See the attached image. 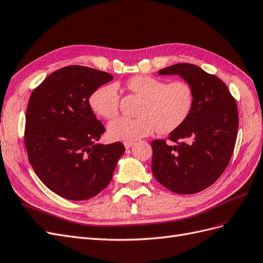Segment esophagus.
Here are the masks:
<instances>
[{
  "instance_id": "esophagus-1",
  "label": "esophagus",
  "mask_w": 263,
  "mask_h": 263,
  "mask_svg": "<svg viewBox=\"0 0 263 263\" xmlns=\"http://www.w3.org/2000/svg\"><path fill=\"white\" fill-rule=\"evenodd\" d=\"M133 145H134V142H133V141H125V142H124V146H125V148H126V149H129V148H132V147H133Z\"/></svg>"
}]
</instances>
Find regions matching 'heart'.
Listing matches in <instances>:
<instances>
[{
    "label": "heart",
    "mask_w": 263,
    "mask_h": 263,
    "mask_svg": "<svg viewBox=\"0 0 263 263\" xmlns=\"http://www.w3.org/2000/svg\"><path fill=\"white\" fill-rule=\"evenodd\" d=\"M127 89L144 99L137 118L121 117L112 122L107 132L113 140L135 141L154 133L166 134L185 121L193 105V91L184 81L166 83L161 79L136 76L126 82ZM118 92L107 84L95 91L90 99L93 110L101 117L112 119L118 114Z\"/></svg>",
    "instance_id": "heart-1"
}]
</instances>
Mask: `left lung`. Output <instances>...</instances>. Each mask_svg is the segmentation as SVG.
Returning <instances> with one entry per match:
<instances>
[{
  "label": "left lung",
  "instance_id": "obj_1",
  "mask_svg": "<svg viewBox=\"0 0 263 263\" xmlns=\"http://www.w3.org/2000/svg\"><path fill=\"white\" fill-rule=\"evenodd\" d=\"M179 76L193 91L186 119L169 139L151 142V170L156 180L178 194H194L211 186L232 158L238 132V109L227 85L216 76L191 63H177L158 71Z\"/></svg>",
  "mask_w": 263,
  "mask_h": 263
}]
</instances>
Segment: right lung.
I'll return each instance as SVG.
<instances>
[{
  "label": "right lung",
  "mask_w": 263,
  "mask_h": 263,
  "mask_svg": "<svg viewBox=\"0 0 263 263\" xmlns=\"http://www.w3.org/2000/svg\"><path fill=\"white\" fill-rule=\"evenodd\" d=\"M104 71L69 66L54 71L31 93L26 110L28 160L44 184L71 201L98 195L113 178L122 142L99 144L105 128L89 99L113 80Z\"/></svg>",
  "instance_id": "right-lung-1"
}]
</instances>
